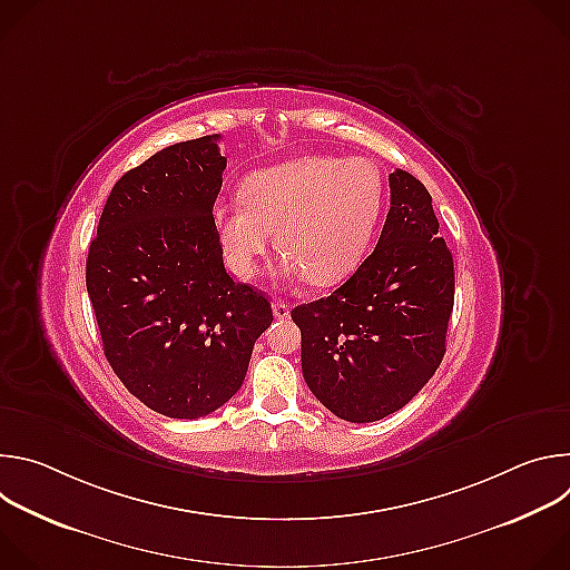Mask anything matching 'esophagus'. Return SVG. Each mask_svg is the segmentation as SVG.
Instances as JSON below:
<instances>
[{"mask_svg":"<svg viewBox=\"0 0 570 570\" xmlns=\"http://www.w3.org/2000/svg\"><path fill=\"white\" fill-rule=\"evenodd\" d=\"M273 313H275L277 320H286L291 315V306L286 302L277 299V302H273Z\"/></svg>","mask_w":570,"mask_h":570,"instance_id":"34e87169","label":"esophagus"}]
</instances>
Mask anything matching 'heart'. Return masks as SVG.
Wrapping results in <instances>:
<instances>
[{
	"mask_svg": "<svg viewBox=\"0 0 570 570\" xmlns=\"http://www.w3.org/2000/svg\"><path fill=\"white\" fill-rule=\"evenodd\" d=\"M383 176L372 159L302 155L248 174L240 200L214 207L212 220L229 273L253 279L273 246L279 273L315 286L345 279L365 257L383 209Z\"/></svg>",
	"mask_w": 570,
	"mask_h": 570,
	"instance_id": "b5f03b06",
	"label": "heart"
}]
</instances>
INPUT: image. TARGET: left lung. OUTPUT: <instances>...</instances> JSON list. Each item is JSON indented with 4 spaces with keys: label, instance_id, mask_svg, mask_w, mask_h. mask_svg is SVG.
I'll list each match as a JSON object with an SVG mask.
<instances>
[{
    "label": "left lung",
    "instance_id": "8db88e82",
    "mask_svg": "<svg viewBox=\"0 0 570 570\" xmlns=\"http://www.w3.org/2000/svg\"><path fill=\"white\" fill-rule=\"evenodd\" d=\"M390 212L374 253L332 295L291 311L315 399L354 424L403 409L435 374L453 311V257L426 187L390 174Z\"/></svg>",
    "mask_w": 570,
    "mask_h": 570
}]
</instances>
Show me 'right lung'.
I'll return each instance as SVG.
<instances>
[{
	"instance_id": "add662e5",
	"label": "right lung",
	"mask_w": 570,
	"mask_h": 570,
	"mask_svg": "<svg viewBox=\"0 0 570 570\" xmlns=\"http://www.w3.org/2000/svg\"><path fill=\"white\" fill-rule=\"evenodd\" d=\"M227 159L218 135L167 146L112 187L86 284L104 354L150 411L198 420L246 379L271 302L234 282L212 209Z\"/></svg>"
}]
</instances>
